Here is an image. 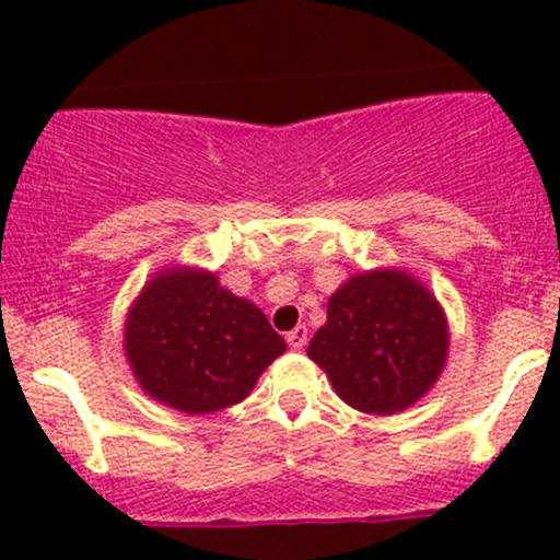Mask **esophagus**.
<instances>
[{"label":"esophagus","mask_w":560,"mask_h":560,"mask_svg":"<svg viewBox=\"0 0 560 560\" xmlns=\"http://www.w3.org/2000/svg\"><path fill=\"white\" fill-rule=\"evenodd\" d=\"M306 341H308V327L306 325H298L295 330L287 332V343H290L292 349H303V347H306Z\"/></svg>","instance_id":"34e87169"}]
</instances>
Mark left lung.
I'll return each mask as SVG.
<instances>
[{
    "label": "left lung",
    "mask_w": 560,
    "mask_h": 560,
    "mask_svg": "<svg viewBox=\"0 0 560 560\" xmlns=\"http://www.w3.org/2000/svg\"><path fill=\"white\" fill-rule=\"evenodd\" d=\"M306 354L343 404L365 415H398L436 385L447 365V314L404 268L365 270L327 298V322Z\"/></svg>",
    "instance_id": "left-lung-1"
}]
</instances>
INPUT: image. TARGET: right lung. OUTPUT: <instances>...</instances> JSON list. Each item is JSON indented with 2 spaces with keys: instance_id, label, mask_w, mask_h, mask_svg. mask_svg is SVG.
<instances>
[{
  "instance_id": "obj_1",
  "label": "right lung",
  "mask_w": 560,
  "mask_h": 560,
  "mask_svg": "<svg viewBox=\"0 0 560 560\" xmlns=\"http://www.w3.org/2000/svg\"><path fill=\"white\" fill-rule=\"evenodd\" d=\"M284 349L252 301L191 265L151 276L124 322V354L140 389L184 415L244 400Z\"/></svg>"
}]
</instances>
